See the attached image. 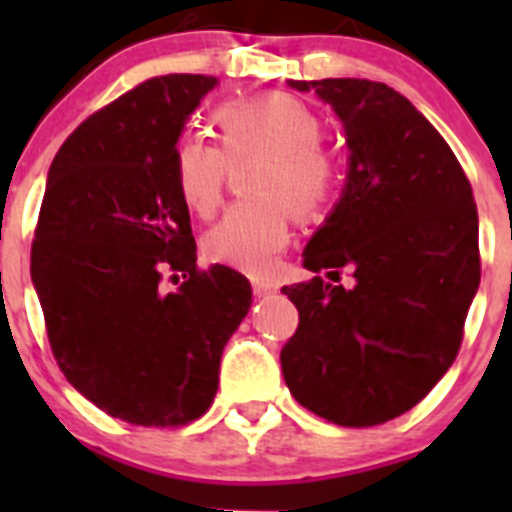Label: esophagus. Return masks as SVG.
<instances>
[{
	"instance_id": "obj_1",
	"label": "esophagus",
	"mask_w": 512,
	"mask_h": 512,
	"mask_svg": "<svg viewBox=\"0 0 512 512\" xmlns=\"http://www.w3.org/2000/svg\"><path fill=\"white\" fill-rule=\"evenodd\" d=\"M277 292V284L266 282V279H253V295L256 297H269Z\"/></svg>"
}]
</instances>
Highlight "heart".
<instances>
[{
  "label": "heart",
  "mask_w": 512,
  "mask_h": 512,
  "mask_svg": "<svg viewBox=\"0 0 512 512\" xmlns=\"http://www.w3.org/2000/svg\"><path fill=\"white\" fill-rule=\"evenodd\" d=\"M220 146L182 133L171 146V179L179 200L200 217L220 207L228 164L261 156L246 189L256 197L235 202L205 235L212 264L264 277L292 238V210L323 212L338 189L341 169L323 143V120L310 104L274 92L217 107Z\"/></svg>",
  "instance_id": "1"
}]
</instances>
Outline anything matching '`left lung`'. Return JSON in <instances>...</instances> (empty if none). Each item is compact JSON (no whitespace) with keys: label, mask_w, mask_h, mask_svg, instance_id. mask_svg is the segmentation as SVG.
I'll return each mask as SVG.
<instances>
[{"label":"left lung","mask_w":512,"mask_h":512,"mask_svg":"<svg viewBox=\"0 0 512 512\" xmlns=\"http://www.w3.org/2000/svg\"><path fill=\"white\" fill-rule=\"evenodd\" d=\"M289 84L336 110L351 158L341 202L305 248L315 277L282 289L300 312L279 356L284 382L328 423L372 428L415 408L459 354L482 271L472 184L387 84ZM343 268L354 288L335 284Z\"/></svg>","instance_id":"left-lung-1"}]
</instances>
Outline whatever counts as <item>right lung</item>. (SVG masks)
<instances>
[{"mask_svg": "<svg viewBox=\"0 0 512 512\" xmlns=\"http://www.w3.org/2000/svg\"><path fill=\"white\" fill-rule=\"evenodd\" d=\"M215 79L166 74L89 115L53 158L30 274L63 377L112 418L179 428L210 410L251 307L228 266H197L171 146ZM185 282L166 293L163 279Z\"/></svg>", "mask_w": 512, "mask_h": 512, "instance_id": "1", "label": "right lung"}]
</instances>
